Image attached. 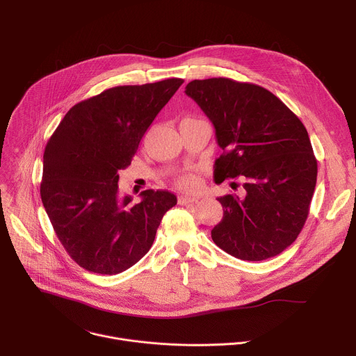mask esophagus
<instances>
[{
	"label": "esophagus",
	"mask_w": 356,
	"mask_h": 356,
	"mask_svg": "<svg viewBox=\"0 0 356 356\" xmlns=\"http://www.w3.org/2000/svg\"><path fill=\"white\" fill-rule=\"evenodd\" d=\"M200 197L198 195H191V194H181L179 197V204H188V202H195Z\"/></svg>",
	"instance_id": "34e87169"
}]
</instances>
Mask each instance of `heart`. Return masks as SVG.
Here are the masks:
<instances>
[{"instance_id":"1","label":"heart","mask_w":356,"mask_h":356,"mask_svg":"<svg viewBox=\"0 0 356 356\" xmlns=\"http://www.w3.org/2000/svg\"><path fill=\"white\" fill-rule=\"evenodd\" d=\"M177 186L184 190H195L200 186V177L194 172H186L177 177Z\"/></svg>"}]
</instances>
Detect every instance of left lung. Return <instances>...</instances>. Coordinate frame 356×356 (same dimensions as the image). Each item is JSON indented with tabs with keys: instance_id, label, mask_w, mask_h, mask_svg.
Returning a JSON list of instances; mask_svg holds the SVG:
<instances>
[{
	"instance_id": "1",
	"label": "left lung",
	"mask_w": 356,
	"mask_h": 356,
	"mask_svg": "<svg viewBox=\"0 0 356 356\" xmlns=\"http://www.w3.org/2000/svg\"><path fill=\"white\" fill-rule=\"evenodd\" d=\"M184 92L213 122L224 150L214 165L216 183L243 180L242 194L218 198L224 216L213 241L242 261L279 255L302 229L316 188L317 161L306 127L257 84L193 80Z\"/></svg>"
}]
</instances>
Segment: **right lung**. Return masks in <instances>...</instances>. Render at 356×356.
<instances>
[{"instance_id": "add662e5", "label": "right lung", "mask_w": 356, "mask_h": 356, "mask_svg": "<svg viewBox=\"0 0 356 356\" xmlns=\"http://www.w3.org/2000/svg\"><path fill=\"white\" fill-rule=\"evenodd\" d=\"M181 79L113 87L72 107L43 154L40 197L70 258L81 268L117 275L140 261L177 198L145 190L140 202L118 190L139 142Z\"/></svg>"}]
</instances>
